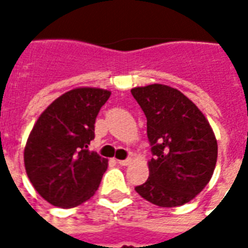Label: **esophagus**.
Wrapping results in <instances>:
<instances>
[{
    "label": "esophagus",
    "instance_id": "1",
    "mask_svg": "<svg viewBox=\"0 0 248 248\" xmlns=\"http://www.w3.org/2000/svg\"><path fill=\"white\" fill-rule=\"evenodd\" d=\"M117 162H118V165H121V166H127V165H130V163H131V158L118 159Z\"/></svg>",
    "mask_w": 248,
    "mask_h": 248
}]
</instances>
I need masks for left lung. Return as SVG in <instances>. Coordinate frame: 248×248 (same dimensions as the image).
Masks as SVG:
<instances>
[{
	"label": "left lung",
	"mask_w": 248,
	"mask_h": 248,
	"mask_svg": "<svg viewBox=\"0 0 248 248\" xmlns=\"http://www.w3.org/2000/svg\"><path fill=\"white\" fill-rule=\"evenodd\" d=\"M131 93L147 117L153 155L149 177L135 190L159 207L188 203L215 170L217 141L211 126L197 105L173 87L153 83Z\"/></svg>",
	"instance_id": "obj_1"
}]
</instances>
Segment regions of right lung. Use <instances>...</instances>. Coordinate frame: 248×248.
Returning <instances> with one entry per match:
<instances>
[{
	"label": "right lung",
	"instance_id": "1",
	"mask_svg": "<svg viewBox=\"0 0 248 248\" xmlns=\"http://www.w3.org/2000/svg\"><path fill=\"white\" fill-rule=\"evenodd\" d=\"M110 91L77 87L52 101L33 126L24 166L38 194L52 206L72 208L95 194L108 159L90 152L95 120Z\"/></svg>",
	"mask_w": 248,
	"mask_h": 248
}]
</instances>
